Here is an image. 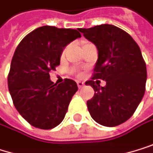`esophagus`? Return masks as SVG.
<instances>
[{
    "mask_svg": "<svg viewBox=\"0 0 153 153\" xmlns=\"http://www.w3.org/2000/svg\"><path fill=\"white\" fill-rule=\"evenodd\" d=\"M77 85H78L79 88H82V87L84 85V82H81V81H78V82H77Z\"/></svg>",
    "mask_w": 153,
    "mask_h": 153,
    "instance_id": "esophagus-1",
    "label": "esophagus"
}]
</instances>
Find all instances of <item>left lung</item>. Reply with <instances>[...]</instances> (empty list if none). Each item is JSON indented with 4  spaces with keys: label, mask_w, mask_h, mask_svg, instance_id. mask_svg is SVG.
Segmentation results:
<instances>
[{
    "label": "left lung",
    "mask_w": 153,
    "mask_h": 153,
    "mask_svg": "<svg viewBox=\"0 0 153 153\" xmlns=\"http://www.w3.org/2000/svg\"><path fill=\"white\" fill-rule=\"evenodd\" d=\"M98 50L92 77L85 82L95 93L87 102L91 118L107 127L120 125L136 111L145 92L146 63L139 45L122 29L111 24L79 29ZM98 79L106 82L101 87Z\"/></svg>",
    "instance_id": "obj_1"
}]
</instances>
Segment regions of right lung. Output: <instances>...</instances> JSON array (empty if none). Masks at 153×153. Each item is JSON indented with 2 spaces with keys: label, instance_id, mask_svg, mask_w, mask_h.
<instances>
[{
  "label": "right lung",
  "instance_id": "add662e5",
  "mask_svg": "<svg viewBox=\"0 0 153 153\" xmlns=\"http://www.w3.org/2000/svg\"><path fill=\"white\" fill-rule=\"evenodd\" d=\"M80 37L77 30L42 26L27 34L17 46L8 87L16 110L30 125L50 130L64 119L78 86L71 79L54 83L50 72L60 65L63 49Z\"/></svg>",
  "mask_w": 153,
  "mask_h": 153
}]
</instances>
